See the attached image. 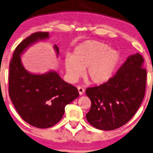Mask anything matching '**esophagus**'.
Wrapping results in <instances>:
<instances>
[{
    "instance_id": "1",
    "label": "esophagus",
    "mask_w": 153,
    "mask_h": 153,
    "mask_svg": "<svg viewBox=\"0 0 153 153\" xmlns=\"http://www.w3.org/2000/svg\"><path fill=\"white\" fill-rule=\"evenodd\" d=\"M77 88H78L79 94H80V95H81V94H82L83 93H84V92H85L84 88H82V87H80V86H78V87H77Z\"/></svg>"
}]
</instances>
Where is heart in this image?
<instances>
[{
    "instance_id": "obj_1",
    "label": "heart",
    "mask_w": 153,
    "mask_h": 153,
    "mask_svg": "<svg viewBox=\"0 0 153 153\" xmlns=\"http://www.w3.org/2000/svg\"><path fill=\"white\" fill-rule=\"evenodd\" d=\"M119 53L103 42L86 41L73 50L72 56L65 58L68 78L74 82L82 75L92 84L100 85L111 78L119 61Z\"/></svg>"
}]
</instances>
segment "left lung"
<instances>
[{
	"instance_id": "8db88e82",
	"label": "left lung",
	"mask_w": 153,
	"mask_h": 153,
	"mask_svg": "<svg viewBox=\"0 0 153 153\" xmlns=\"http://www.w3.org/2000/svg\"><path fill=\"white\" fill-rule=\"evenodd\" d=\"M143 63L140 54L131 55L107 82L86 89L91 100L86 118L92 126L114 130L134 116L146 93L147 71Z\"/></svg>"
}]
</instances>
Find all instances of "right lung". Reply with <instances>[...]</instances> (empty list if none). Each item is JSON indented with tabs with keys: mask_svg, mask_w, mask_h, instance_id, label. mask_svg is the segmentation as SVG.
<instances>
[{
	"mask_svg": "<svg viewBox=\"0 0 153 153\" xmlns=\"http://www.w3.org/2000/svg\"><path fill=\"white\" fill-rule=\"evenodd\" d=\"M49 37V32H37L17 45L9 68V96L22 119L39 128H50L62 119L65 107L79 96L78 89L65 82L56 72L34 75L21 63L20 54L29 45ZM59 54V48L54 46Z\"/></svg>",
	"mask_w": 153,
	"mask_h": 153,
	"instance_id": "obj_1",
	"label": "right lung"
}]
</instances>
